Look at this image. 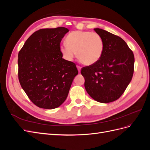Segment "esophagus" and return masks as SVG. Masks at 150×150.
Listing matches in <instances>:
<instances>
[{
  "mask_svg": "<svg viewBox=\"0 0 150 150\" xmlns=\"http://www.w3.org/2000/svg\"><path fill=\"white\" fill-rule=\"evenodd\" d=\"M77 68H78L79 72H81V67L79 66H77Z\"/></svg>",
  "mask_w": 150,
  "mask_h": 150,
  "instance_id": "1",
  "label": "esophagus"
}]
</instances>
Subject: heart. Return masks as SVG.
I'll list each match as a JSON object with an SVG mask.
<instances>
[{
    "label": "heart",
    "mask_w": 150,
    "mask_h": 150,
    "mask_svg": "<svg viewBox=\"0 0 150 150\" xmlns=\"http://www.w3.org/2000/svg\"><path fill=\"white\" fill-rule=\"evenodd\" d=\"M66 44H62L60 49L68 61H72L78 54V59L85 65H92L101 58L104 44L101 37L89 31H74L67 35Z\"/></svg>",
    "instance_id": "1"
}]
</instances>
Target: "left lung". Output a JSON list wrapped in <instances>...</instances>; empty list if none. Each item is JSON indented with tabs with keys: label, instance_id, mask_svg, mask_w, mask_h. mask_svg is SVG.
<instances>
[{
	"label": "left lung",
	"instance_id": "8db88e82",
	"mask_svg": "<svg viewBox=\"0 0 150 150\" xmlns=\"http://www.w3.org/2000/svg\"><path fill=\"white\" fill-rule=\"evenodd\" d=\"M104 44L99 60L81 69L84 87L95 101L108 103L123 94L133 78L134 57L132 51L119 36L99 28L94 29Z\"/></svg>",
	"mask_w": 150,
	"mask_h": 150
}]
</instances>
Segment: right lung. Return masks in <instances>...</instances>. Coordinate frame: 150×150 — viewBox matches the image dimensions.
<instances>
[{"label": "right lung", "mask_w": 150, "mask_h": 150, "mask_svg": "<svg viewBox=\"0 0 150 150\" xmlns=\"http://www.w3.org/2000/svg\"><path fill=\"white\" fill-rule=\"evenodd\" d=\"M69 29L60 27L35 32L18 54V76L22 88L35 105L54 109L65 101L78 71L62 58L60 43Z\"/></svg>", "instance_id": "add662e5"}]
</instances>
